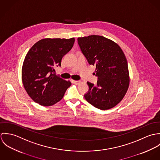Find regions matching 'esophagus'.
<instances>
[{"mask_svg":"<svg viewBox=\"0 0 160 160\" xmlns=\"http://www.w3.org/2000/svg\"><path fill=\"white\" fill-rule=\"evenodd\" d=\"M72 82H73L74 84H79V83L81 82L80 81H74V80H72Z\"/></svg>","mask_w":160,"mask_h":160,"instance_id":"esophagus-1","label":"esophagus"}]
</instances>
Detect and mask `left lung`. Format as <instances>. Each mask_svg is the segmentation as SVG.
I'll use <instances>...</instances> for the list:
<instances>
[{"instance_id": "1", "label": "left lung", "mask_w": 160, "mask_h": 160, "mask_svg": "<svg viewBox=\"0 0 160 160\" xmlns=\"http://www.w3.org/2000/svg\"><path fill=\"white\" fill-rule=\"evenodd\" d=\"M81 50L90 65L96 67L97 85L88 82L86 100L100 110H108L124 98L130 78L125 55L114 41L103 36L91 35L78 38Z\"/></svg>"}]
</instances>
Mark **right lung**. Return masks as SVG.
Instances as JSON below:
<instances>
[{
  "label": "right lung",
  "mask_w": 160,
  "mask_h": 160,
  "mask_svg": "<svg viewBox=\"0 0 160 160\" xmlns=\"http://www.w3.org/2000/svg\"><path fill=\"white\" fill-rule=\"evenodd\" d=\"M74 41V38H46L29 49L23 62L22 78L26 91L33 101L48 107L63 98L71 83L56 76L54 68L61 66L62 58Z\"/></svg>",
  "instance_id": "right-lung-1"
}]
</instances>
